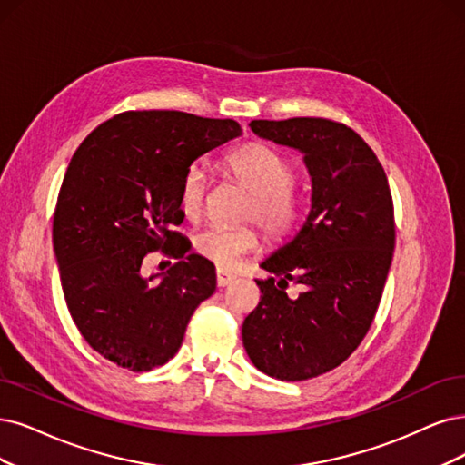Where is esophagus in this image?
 <instances>
[{
    "label": "esophagus",
    "instance_id": "34e87169",
    "mask_svg": "<svg viewBox=\"0 0 465 465\" xmlns=\"http://www.w3.org/2000/svg\"><path fill=\"white\" fill-rule=\"evenodd\" d=\"M233 282H235L233 273L223 272V270H218V272H216V285H218V287H226V285H230V283H233Z\"/></svg>",
    "mask_w": 465,
    "mask_h": 465
}]
</instances>
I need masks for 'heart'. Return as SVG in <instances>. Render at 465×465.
<instances>
[{"mask_svg": "<svg viewBox=\"0 0 465 465\" xmlns=\"http://www.w3.org/2000/svg\"><path fill=\"white\" fill-rule=\"evenodd\" d=\"M226 164L251 192L247 218L259 222L272 239H283L295 230L302 213V199L293 185L295 166L285 154L262 143H249L232 153ZM204 195L206 172L199 163L189 164L180 182V211L187 218H195L203 209ZM192 247L203 259L228 270L243 256L261 249V235L252 226L211 223L192 237Z\"/></svg>", "mask_w": 465, "mask_h": 465, "instance_id": "1", "label": "heart"}]
</instances>
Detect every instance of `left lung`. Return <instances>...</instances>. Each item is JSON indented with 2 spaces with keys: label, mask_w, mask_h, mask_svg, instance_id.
I'll return each instance as SVG.
<instances>
[{
  "label": "left lung",
  "mask_w": 465,
  "mask_h": 465,
  "mask_svg": "<svg viewBox=\"0 0 465 465\" xmlns=\"http://www.w3.org/2000/svg\"><path fill=\"white\" fill-rule=\"evenodd\" d=\"M251 130L304 153L312 206L301 232L262 268L261 302L243 322L251 362L282 381L341 366L366 337L394 251V209L385 170L352 128L330 118L252 120ZM289 281L303 291L286 297Z\"/></svg>",
  "instance_id": "obj_1"
}]
</instances>
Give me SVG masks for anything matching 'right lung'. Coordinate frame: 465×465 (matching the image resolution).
I'll return each mask as SVG.
<instances>
[{
  "mask_svg": "<svg viewBox=\"0 0 465 465\" xmlns=\"http://www.w3.org/2000/svg\"><path fill=\"white\" fill-rule=\"evenodd\" d=\"M242 134L232 118L182 111H126L99 124L73 154L54 214L61 285L88 345L130 371L166 364L195 308L216 289L213 264L185 254L176 230L187 166ZM176 258L159 282L141 262Z\"/></svg>",
  "mask_w": 465,
  "mask_h": 465,
  "instance_id": "1",
  "label": "right lung"
}]
</instances>
